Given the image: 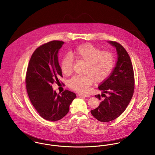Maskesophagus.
Returning <instances> with one entry per match:
<instances>
[{
  "mask_svg": "<svg viewBox=\"0 0 155 155\" xmlns=\"http://www.w3.org/2000/svg\"><path fill=\"white\" fill-rule=\"evenodd\" d=\"M78 95L79 96V97H90V95H88V94H78Z\"/></svg>",
  "mask_w": 155,
  "mask_h": 155,
  "instance_id": "obj_1",
  "label": "esophagus"
}]
</instances>
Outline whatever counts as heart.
I'll return each mask as SVG.
<instances>
[{"instance_id":"heart-1","label":"heart","mask_w":155,"mask_h":155,"mask_svg":"<svg viewBox=\"0 0 155 155\" xmlns=\"http://www.w3.org/2000/svg\"><path fill=\"white\" fill-rule=\"evenodd\" d=\"M70 55L63 57L61 63V70L66 76L73 71V59L86 62L84 70V75H75L68 82V86L74 91L85 92L95 82L105 80L110 74L114 65L113 55L107 51L101 50L90 44L82 45L70 52Z\"/></svg>"}]
</instances>
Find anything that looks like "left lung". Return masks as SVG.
<instances>
[{
  "mask_svg": "<svg viewBox=\"0 0 155 155\" xmlns=\"http://www.w3.org/2000/svg\"><path fill=\"white\" fill-rule=\"evenodd\" d=\"M107 42L116 48L117 58L110 74L98 87L104 99L97 108L91 111L95 119L103 122L113 120L125 110L134 90V70L128 52L116 42ZM95 97L101 100L100 94Z\"/></svg>",
  "mask_w": 155,
  "mask_h": 155,
  "instance_id": "8db88e82",
  "label": "left lung"
}]
</instances>
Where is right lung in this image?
I'll list each match as a JSON object with an SVG mask.
<instances>
[{
    "label": "right lung",
    "instance_id": "obj_1",
    "mask_svg": "<svg viewBox=\"0 0 155 155\" xmlns=\"http://www.w3.org/2000/svg\"><path fill=\"white\" fill-rule=\"evenodd\" d=\"M64 42L53 41L38 48L31 55L26 73V88L30 100L40 116L49 121L64 117L76 95L65 90L61 95L52 84L63 76L58 54Z\"/></svg>",
    "mask_w": 155,
    "mask_h": 155
}]
</instances>
